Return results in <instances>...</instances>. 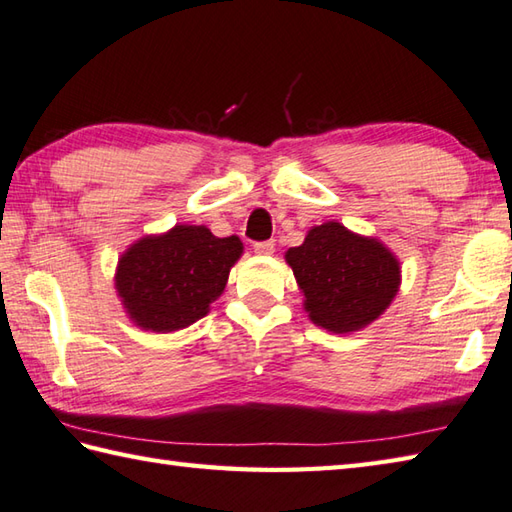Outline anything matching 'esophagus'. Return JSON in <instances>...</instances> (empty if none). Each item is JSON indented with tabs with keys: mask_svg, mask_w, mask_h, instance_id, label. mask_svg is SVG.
<instances>
[{
	"mask_svg": "<svg viewBox=\"0 0 512 512\" xmlns=\"http://www.w3.org/2000/svg\"><path fill=\"white\" fill-rule=\"evenodd\" d=\"M274 241H260V243H254V252L258 254V256H269V254H274Z\"/></svg>",
	"mask_w": 512,
	"mask_h": 512,
	"instance_id": "1",
	"label": "esophagus"
}]
</instances>
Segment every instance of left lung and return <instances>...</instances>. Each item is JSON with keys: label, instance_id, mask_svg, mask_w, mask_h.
<instances>
[{"label": "left lung", "instance_id": "8db88e82", "mask_svg": "<svg viewBox=\"0 0 512 512\" xmlns=\"http://www.w3.org/2000/svg\"><path fill=\"white\" fill-rule=\"evenodd\" d=\"M314 325L331 333L360 331L378 320L400 289V260L378 238L336 221L311 227L285 254Z\"/></svg>", "mask_w": 512, "mask_h": 512}]
</instances>
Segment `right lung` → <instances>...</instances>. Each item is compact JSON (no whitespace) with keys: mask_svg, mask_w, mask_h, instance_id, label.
<instances>
[{"mask_svg":"<svg viewBox=\"0 0 512 512\" xmlns=\"http://www.w3.org/2000/svg\"><path fill=\"white\" fill-rule=\"evenodd\" d=\"M241 254L238 236L218 238L205 225H174L125 249L114 287L134 325L154 333L179 331L207 316Z\"/></svg>","mask_w":512,"mask_h":512,"instance_id":"1","label":"right lung"}]
</instances>
